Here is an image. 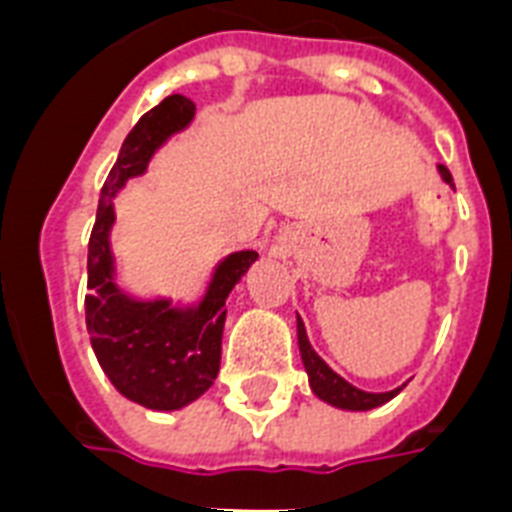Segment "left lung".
<instances>
[{
	"label": "left lung",
	"mask_w": 512,
	"mask_h": 512,
	"mask_svg": "<svg viewBox=\"0 0 512 512\" xmlns=\"http://www.w3.org/2000/svg\"><path fill=\"white\" fill-rule=\"evenodd\" d=\"M438 172L444 177L446 183H452V172L446 170L444 164H438ZM297 345H300V356H303L305 372H308V380H311V390L321 401H327V404L337 406V409H348V412H366V409H374V406L388 404L390 398L398 396L401 388L388 390V393H366V390L356 388V385H350L348 380H342L340 374L332 372L329 364L324 358L311 348V342H308V335H305V324L303 319L297 316Z\"/></svg>",
	"instance_id": "left-lung-1"
}]
</instances>
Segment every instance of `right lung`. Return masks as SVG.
<instances>
[{
    "instance_id": "obj_1",
    "label": "right lung",
    "mask_w": 512,
    "mask_h": 512,
    "mask_svg": "<svg viewBox=\"0 0 512 512\" xmlns=\"http://www.w3.org/2000/svg\"><path fill=\"white\" fill-rule=\"evenodd\" d=\"M193 114L191 100L170 95L140 116L103 183L87 252L84 311L92 350L124 398L156 412L183 409L212 388L220 372L225 300L257 260L252 249L225 257L212 273L207 295L191 308H172L170 300H135L116 287L111 255L114 196L130 177L146 172L156 148L185 130Z\"/></svg>"
}]
</instances>
